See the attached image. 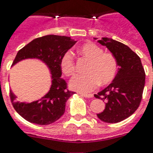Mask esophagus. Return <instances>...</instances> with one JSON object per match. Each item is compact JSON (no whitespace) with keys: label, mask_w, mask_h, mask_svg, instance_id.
<instances>
[{"label":"esophagus","mask_w":153,"mask_h":153,"mask_svg":"<svg viewBox=\"0 0 153 153\" xmlns=\"http://www.w3.org/2000/svg\"><path fill=\"white\" fill-rule=\"evenodd\" d=\"M81 96L85 98H92L93 95L92 94H81Z\"/></svg>","instance_id":"esophagus-1"}]
</instances>
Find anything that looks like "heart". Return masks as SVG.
Listing matches in <instances>:
<instances>
[{
    "instance_id": "heart-1",
    "label": "heart",
    "mask_w": 153,
    "mask_h": 153,
    "mask_svg": "<svg viewBox=\"0 0 153 153\" xmlns=\"http://www.w3.org/2000/svg\"><path fill=\"white\" fill-rule=\"evenodd\" d=\"M79 52L89 60L87 73L76 75L70 81V88L75 91L87 93L93 91L99 84L107 85L114 80L118 73V61L113 53L103 52L102 47L94 42L84 43ZM60 68L66 76L73 75L75 62L72 52L67 51L60 60Z\"/></svg>"
}]
</instances>
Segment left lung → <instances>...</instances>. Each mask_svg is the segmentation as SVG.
Returning a JSON list of instances; mask_svg holds the SVG:
<instances>
[{"mask_svg":"<svg viewBox=\"0 0 153 153\" xmlns=\"http://www.w3.org/2000/svg\"><path fill=\"white\" fill-rule=\"evenodd\" d=\"M98 42L115 56L119 68L112 83L94 95L106 102L104 111L97 116L105 123H119L138 108L145 87V70L139 56L125 44L108 38H102Z\"/></svg>","mask_w":153,"mask_h":153,"instance_id":"obj_1","label":"left lung"}]
</instances>
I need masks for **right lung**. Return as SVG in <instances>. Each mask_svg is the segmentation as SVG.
<instances>
[{
    "label": "right lung",
    "mask_w": 153,
    "mask_h": 153,
    "mask_svg": "<svg viewBox=\"0 0 153 153\" xmlns=\"http://www.w3.org/2000/svg\"><path fill=\"white\" fill-rule=\"evenodd\" d=\"M76 42V41L70 37L49 35L32 40L18 51L13 65L22 60L37 58L48 66L52 79L50 91L34 102H16V96L10 90L13 107L24 119L44 126L54 123L64 114L66 101L74 92L67 89L65 80L61 77L60 60Z\"/></svg>",
    "instance_id": "add662e5"
}]
</instances>
